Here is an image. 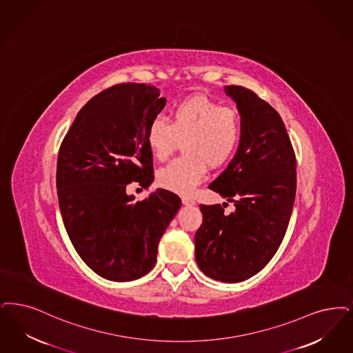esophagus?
Masks as SVG:
<instances>
[{"label": "esophagus", "instance_id": "esophagus-1", "mask_svg": "<svg viewBox=\"0 0 353 353\" xmlns=\"http://www.w3.org/2000/svg\"><path fill=\"white\" fill-rule=\"evenodd\" d=\"M183 203L185 206H193L196 205V201L190 197H183Z\"/></svg>", "mask_w": 353, "mask_h": 353}]
</instances>
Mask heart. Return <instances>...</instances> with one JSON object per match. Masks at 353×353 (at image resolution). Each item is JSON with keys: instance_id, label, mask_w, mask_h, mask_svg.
I'll use <instances>...</instances> for the list:
<instances>
[{"instance_id": "obj_1", "label": "heart", "mask_w": 353, "mask_h": 353, "mask_svg": "<svg viewBox=\"0 0 353 353\" xmlns=\"http://www.w3.org/2000/svg\"><path fill=\"white\" fill-rule=\"evenodd\" d=\"M241 117L231 106L203 96L186 99L170 113V123L156 118L148 128V147L164 161L183 143L185 155L157 172V183L179 194H189L212 168L223 165L238 148Z\"/></svg>"}]
</instances>
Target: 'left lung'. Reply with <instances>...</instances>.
<instances>
[{
    "mask_svg": "<svg viewBox=\"0 0 353 353\" xmlns=\"http://www.w3.org/2000/svg\"><path fill=\"white\" fill-rule=\"evenodd\" d=\"M236 102L241 138L234 159L209 188L225 203L201 205L196 232V261L212 280L240 282L264 268L277 252L289 225L296 188V155L288 131L268 102L252 90L230 85Z\"/></svg>",
    "mask_w": 353,
    "mask_h": 353,
    "instance_id": "8db88e82",
    "label": "left lung"
}]
</instances>
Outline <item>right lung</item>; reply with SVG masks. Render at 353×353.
I'll list each match as a JSON object with an SVG mask.
<instances>
[{
  "label": "right lung",
  "mask_w": 353,
  "mask_h": 353,
  "mask_svg": "<svg viewBox=\"0 0 353 353\" xmlns=\"http://www.w3.org/2000/svg\"><path fill=\"white\" fill-rule=\"evenodd\" d=\"M152 85H114L76 115L57 156L59 208L85 264L112 281L141 279L155 267L157 245L181 199L157 189L143 201L128 183L147 189L154 160L147 134L167 99Z\"/></svg>",
  "instance_id": "right-lung-1"
}]
</instances>
